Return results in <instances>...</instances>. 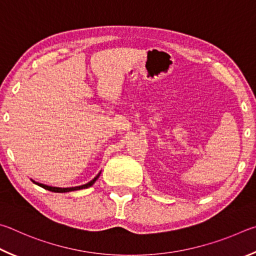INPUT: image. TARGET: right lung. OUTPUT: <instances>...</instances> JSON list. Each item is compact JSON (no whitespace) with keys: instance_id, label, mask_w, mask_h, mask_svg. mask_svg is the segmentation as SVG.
<instances>
[{"instance_id":"obj_1","label":"right lung","mask_w":256,"mask_h":256,"mask_svg":"<svg viewBox=\"0 0 256 256\" xmlns=\"http://www.w3.org/2000/svg\"><path fill=\"white\" fill-rule=\"evenodd\" d=\"M101 174V171L98 172V176L93 178V180H91L90 182H88L86 184H83V186H72V188H58V186H46V184H42V183H39V182H36L34 180L32 181L34 184H37L39 186L44 188V189H46L48 191H52V192H57V194H65V192H70V191H76V190H82V189H88V188L92 186L94 184V182H96L98 176H100Z\"/></svg>"}]
</instances>
